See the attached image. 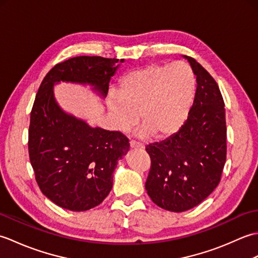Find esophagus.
<instances>
[{
    "instance_id": "1",
    "label": "esophagus",
    "mask_w": 258,
    "mask_h": 258,
    "mask_svg": "<svg viewBox=\"0 0 258 258\" xmlns=\"http://www.w3.org/2000/svg\"><path fill=\"white\" fill-rule=\"evenodd\" d=\"M130 146H131V149H140V150L144 149V145H142V144L138 143V142H135V141H131Z\"/></svg>"
}]
</instances>
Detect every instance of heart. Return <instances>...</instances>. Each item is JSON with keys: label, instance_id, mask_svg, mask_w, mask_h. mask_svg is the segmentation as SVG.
<instances>
[{"label": "heart", "instance_id": "b5f03b06", "mask_svg": "<svg viewBox=\"0 0 258 258\" xmlns=\"http://www.w3.org/2000/svg\"><path fill=\"white\" fill-rule=\"evenodd\" d=\"M196 75L188 64L153 63L128 72L116 93L109 96L108 108L118 128L138 123L140 135L157 139L176 133L187 119L196 93Z\"/></svg>", "mask_w": 258, "mask_h": 258}]
</instances>
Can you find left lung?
Returning a JSON list of instances; mask_svg holds the SVG:
<instances>
[{
    "instance_id": "8db88e82",
    "label": "left lung",
    "mask_w": 258,
    "mask_h": 258,
    "mask_svg": "<svg viewBox=\"0 0 258 258\" xmlns=\"http://www.w3.org/2000/svg\"><path fill=\"white\" fill-rule=\"evenodd\" d=\"M186 58L197 81L188 117L171 138L145 147L151 157L147 194L157 206L177 213L199 205L217 187L227 150L220 87L199 62Z\"/></svg>"
}]
</instances>
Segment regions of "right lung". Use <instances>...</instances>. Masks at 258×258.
I'll list each match as a JSON object with an SVG mask.
<instances>
[{
    "label": "right lung",
    "mask_w": 258,
    "mask_h": 258,
    "mask_svg": "<svg viewBox=\"0 0 258 258\" xmlns=\"http://www.w3.org/2000/svg\"><path fill=\"white\" fill-rule=\"evenodd\" d=\"M117 62L102 56L70 58L56 64L38 87L31 111L30 162L42 193L65 210L83 212L105 200L114 169L130 143L118 131L91 127L65 113L54 98L53 85L61 81L87 83L105 97Z\"/></svg>",
    "instance_id": "right-lung-1"
}]
</instances>
